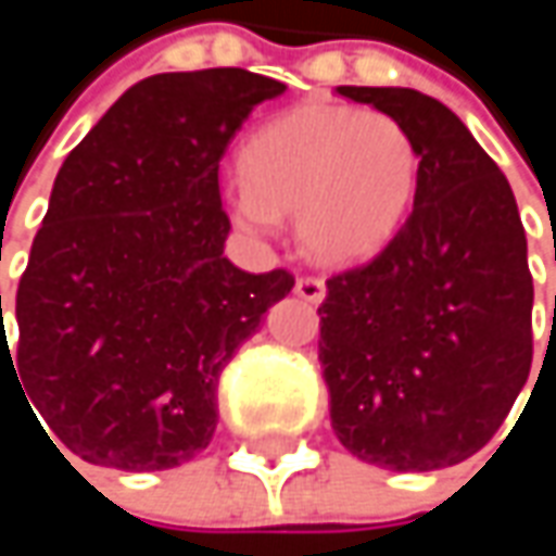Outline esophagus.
<instances>
[{
	"label": "esophagus",
	"instance_id": "34e87169",
	"mask_svg": "<svg viewBox=\"0 0 556 556\" xmlns=\"http://www.w3.org/2000/svg\"><path fill=\"white\" fill-rule=\"evenodd\" d=\"M295 295H299V299H305V302H312V305H318V302L325 299V279L299 277L295 279Z\"/></svg>",
	"mask_w": 556,
	"mask_h": 556
}]
</instances>
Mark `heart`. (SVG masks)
<instances>
[{"label": "heart", "instance_id": "b5f03b06", "mask_svg": "<svg viewBox=\"0 0 556 556\" xmlns=\"http://www.w3.org/2000/svg\"><path fill=\"white\" fill-rule=\"evenodd\" d=\"M418 164L415 138L387 112L302 105L251 135L241 151L244 186L228 192V208L257 235L292 215L312 257L348 264L399 231Z\"/></svg>", "mask_w": 556, "mask_h": 556}]
</instances>
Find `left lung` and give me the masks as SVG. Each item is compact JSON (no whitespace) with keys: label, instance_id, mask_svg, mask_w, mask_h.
<instances>
[{"label":"left lung","instance_id":"obj_1","mask_svg":"<svg viewBox=\"0 0 556 556\" xmlns=\"http://www.w3.org/2000/svg\"><path fill=\"white\" fill-rule=\"evenodd\" d=\"M418 144L412 215L328 279L318 361L331 428L361 460L425 473L493 441L531 374L528 241L511 186L467 125L415 89L338 86Z\"/></svg>","mask_w":556,"mask_h":556}]
</instances>
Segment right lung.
I'll use <instances>...</instances> for the list:
<instances>
[{
    "instance_id": "1",
    "label": "right lung",
    "mask_w": 556,
    "mask_h": 556,
    "mask_svg": "<svg viewBox=\"0 0 556 556\" xmlns=\"http://www.w3.org/2000/svg\"><path fill=\"white\" fill-rule=\"evenodd\" d=\"M282 89L241 66L157 73L66 154L15 295L18 351L0 338V377L2 364L22 377L79 460L141 473L208 447L222 370L295 282L225 257L218 189L235 131Z\"/></svg>"
}]
</instances>
